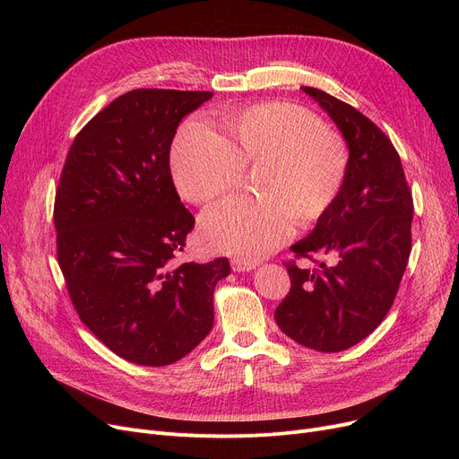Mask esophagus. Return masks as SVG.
<instances>
[{
  "label": "esophagus",
  "instance_id": "obj_1",
  "mask_svg": "<svg viewBox=\"0 0 459 459\" xmlns=\"http://www.w3.org/2000/svg\"><path fill=\"white\" fill-rule=\"evenodd\" d=\"M230 266H232V270L234 272H251V270H255L258 264L256 262H253V260H244V258H234L232 262H230Z\"/></svg>",
  "mask_w": 459,
  "mask_h": 459
}]
</instances>
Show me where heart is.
Returning <instances> with one entry per match:
<instances>
[{
	"instance_id": "heart-1",
	"label": "heart",
	"mask_w": 459,
	"mask_h": 459,
	"mask_svg": "<svg viewBox=\"0 0 459 459\" xmlns=\"http://www.w3.org/2000/svg\"><path fill=\"white\" fill-rule=\"evenodd\" d=\"M227 135L191 118L180 128L173 178L180 195L210 204L234 191L244 169L256 171V199H230L201 217V239L215 253L262 258L292 236L294 220L316 223L341 197L350 147L305 108L272 102L223 117Z\"/></svg>"
}]
</instances>
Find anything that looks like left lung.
Wrapping results in <instances>:
<instances>
[{"mask_svg": "<svg viewBox=\"0 0 459 459\" xmlns=\"http://www.w3.org/2000/svg\"><path fill=\"white\" fill-rule=\"evenodd\" d=\"M301 89L341 130L351 163L341 197L292 246L298 258L331 264H284L292 288L275 320L298 344L334 353L367 339L393 307L411 253L413 197L391 139L368 117L320 89Z\"/></svg>", "mask_w": 459, "mask_h": 459, "instance_id": "1", "label": "left lung"}]
</instances>
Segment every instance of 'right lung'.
Wrapping results in <instances>:
<instances>
[{"label": "right lung", "instance_id": "1", "mask_svg": "<svg viewBox=\"0 0 459 459\" xmlns=\"http://www.w3.org/2000/svg\"><path fill=\"white\" fill-rule=\"evenodd\" d=\"M212 96H118L76 135L61 173L54 221L70 299L96 339L135 365H173L195 350L213 325V288L230 273L227 258L173 262L195 220L169 152L180 120Z\"/></svg>", "mask_w": 459, "mask_h": 459}]
</instances>
